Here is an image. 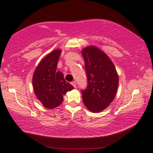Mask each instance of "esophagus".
Returning <instances> with one entry per match:
<instances>
[{
	"mask_svg": "<svg viewBox=\"0 0 153 153\" xmlns=\"http://www.w3.org/2000/svg\"><path fill=\"white\" fill-rule=\"evenodd\" d=\"M71 85H72L74 87H76V82H75V81H73V82H71Z\"/></svg>",
	"mask_w": 153,
	"mask_h": 153,
	"instance_id": "1",
	"label": "esophagus"
}]
</instances>
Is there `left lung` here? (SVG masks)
Instances as JSON below:
<instances>
[{
    "label": "left lung",
    "mask_w": 153,
    "mask_h": 153,
    "mask_svg": "<svg viewBox=\"0 0 153 153\" xmlns=\"http://www.w3.org/2000/svg\"><path fill=\"white\" fill-rule=\"evenodd\" d=\"M87 88L82 90L83 103L89 111L99 113L108 106L117 93L119 77L107 54L95 46L83 49Z\"/></svg>",
    "instance_id": "left-lung-1"
}]
</instances>
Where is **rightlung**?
I'll return each instance as SVG.
<instances>
[{"mask_svg":"<svg viewBox=\"0 0 153 153\" xmlns=\"http://www.w3.org/2000/svg\"><path fill=\"white\" fill-rule=\"evenodd\" d=\"M61 50H55L45 56L33 75L34 93L43 106L52 109L62 103L63 96L74 88L64 80V74L56 71Z\"/></svg>","mask_w":153,"mask_h":153,"instance_id":"add662e5","label":"right lung"}]
</instances>
